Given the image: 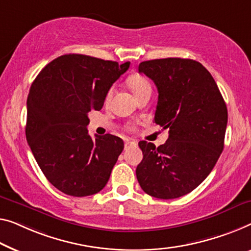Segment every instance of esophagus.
Wrapping results in <instances>:
<instances>
[{"instance_id":"obj_1","label":"esophagus","mask_w":251,"mask_h":251,"mask_svg":"<svg viewBox=\"0 0 251 251\" xmlns=\"http://www.w3.org/2000/svg\"><path fill=\"white\" fill-rule=\"evenodd\" d=\"M135 145H136V142L135 141H132V140L125 141V150L129 149L130 147H135Z\"/></svg>"}]
</instances>
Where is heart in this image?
Returning a JSON list of instances; mask_svg holds the SVG:
<instances>
[{
	"label": "heart",
	"mask_w": 251,
	"mask_h": 251,
	"mask_svg": "<svg viewBox=\"0 0 251 251\" xmlns=\"http://www.w3.org/2000/svg\"><path fill=\"white\" fill-rule=\"evenodd\" d=\"M128 87L132 90V92L134 93V96L140 95L141 92L145 91V90L151 89V84L150 82L142 75H133L132 77H129L128 80ZM111 95H113V89L108 90L106 97H104V102L108 103L111 98Z\"/></svg>",
	"instance_id": "1"
}]
</instances>
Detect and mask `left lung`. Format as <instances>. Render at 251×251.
<instances>
[{
    "instance_id": "1",
    "label": "left lung",
    "mask_w": 251,
    "mask_h": 251,
    "mask_svg": "<svg viewBox=\"0 0 251 251\" xmlns=\"http://www.w3.org/2000/svg\"><path fill=\"white\" fill-rule=\"evenodd\" d=\"M138 72L154 82L159 98L155 124L169 128L155 148L141 141L143 160L136 168L141 188L150 196L173 200L201 185L224 148L227 109L211 73L188 58L142 62Z\"/></svg>"
}]
</instances>
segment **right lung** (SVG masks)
<instances>
[{
  "mask_svg": "<svg viewBox=\"0 0 251 251\" xmlns=\"http://www.w3.org/2000/svg\"><path fill=\"white\" fill-rule=\"evenodd\" d=\"M129 64L66 54L32 82L25 137L45 177L66 195H93L109 180L124 142L110 134L92 138L88 114L101 109L108 90Z\"/></svg>",
  "mask_w": 251,
  "mask_h": 251,
  "instance_id": "add662e5",
  "label": "right lung"
}]
</instances>
